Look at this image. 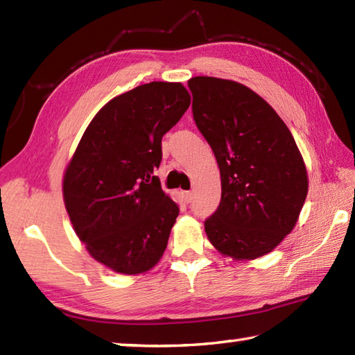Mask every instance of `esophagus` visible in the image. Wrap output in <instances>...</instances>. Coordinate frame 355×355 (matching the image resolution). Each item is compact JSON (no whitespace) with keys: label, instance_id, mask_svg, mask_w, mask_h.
<instances>
[{"label":"esophagus","instance_id":"1","mask_svg":"<svg viewBox=\"0 0 355 355\" xmlns=\"http://www.w3.org/2000/svg\"><path fill=\"white\" fill-rule=\"evenodd\" d=\"M192 195H193V192H192V191H186V192H184V198H186V201H187V202H191V201H192Z\"/></svg>","mask_w":355,"mask_h":355}]
</instances>
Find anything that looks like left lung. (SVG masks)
I'll return each instance as SVG.
<instances>
[{"label":"left lung","mask_w":355,"mask_h":355,"mask_svg":"<svg viewBox=\"0 0 355 355\" xmlns=\"http://www.w3.org/2000/svg\"><path fill=\"white\" fill-rule=\"evenodd\" d=\"M195 123L221 173V202L205 223L218 252L236 261L270 253L294 229L308 193L302 154L277 112L235 80H187Z\"/></svg>","instance_id":"obj_1"}]
</instances>
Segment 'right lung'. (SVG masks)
I'll return each instance as SVG.
<instances>
[{
	"mask_svg": "<svg viewBox=\"0 0 355 355\" xmlns=\"http://www.w3.org/2000/svg\"><path fill=\"white\" fill-rule=\"evenodd\" d=\"M189 105L180 82L135 87L103 105L67 164L62 195L73 229L114 273H145L166 250L180 209L154 171L163 135Z\"/></svg>",
	"mask_w": 355,
	"mask_h": 355,
	"instance_id": "obj_1",
	"label": "right lung"
}]
</instances>
